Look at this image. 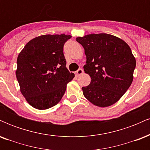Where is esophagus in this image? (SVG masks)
I'll return each instance as SVG.
<instances>
[{
	"instance_id": "1",
	"label": "esophagus",
	"mask_w": 150,
	"mask_h": 150,
	"mask_svg": "<svg viewBox=\"0 0 150 150\" xmlns=\"http://www.w3.org/2000/svg\"><path fill=\"white\" fill-rule=\"evenodd\" d=\"M83 73H84V70H82V68H80V69H78L76 72H75V75H76L77 76H80V75H82Z\"/></svg>"
}]
</instances>
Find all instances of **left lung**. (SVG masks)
<instances>
[{"label":"left lung","instance_id":"1","mask_svg":"<svg viewBox=\"0 0 150 150\" xmlns=\"http://www.w3.org/2000/svg\"><path fill=\"white\" fill-rule=\"evenodd\" d=\"M87 58L85 73L90 84L82 88L92 104L106 107L117 102L131 85L136 61L131 49L120 38L108 34L77 37Z\"/></svg>","mask_w":150,"mask_h":150}]
</instances>
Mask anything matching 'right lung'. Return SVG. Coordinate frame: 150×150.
I'll return each instance as SVG.
<instances>
[{
    "label": "right lung",
    "mask_w": 150,
    "mask_h": 150,
    "mask_svg": "<svg viewBox=\"0 0 150 150\" xmlns=\"http://www.w3.org/2000/svg\"><path fill=\"white\" fill-rule=\"evenodd\" d=\"M72 37L46 34L30 40L19 53L16 77L20 92L32 107L48 109L61 100L75 77L66 68L63 46Z\"/></svg>",
    "instance_id": "obj_1"
}]
</instances>
